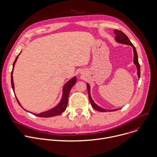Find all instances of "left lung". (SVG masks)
Here are the masks:
<instances>
[{
    "label": "left lung",
    "instance_id": "obj_1",
    "mask_svg": "<svg viewBox=\"0 0 157 157\" xmlns=\"http://www.w3.org/2000/svg\"><path fill=\"white\" fill-rule=\"evenodd\" d=\"M114 33L116 34V37H115V40L116 41L119 43H121V44H127V45H129L131 46L133 48V51H134V64L136 66L137 69V75L139 78H140V64L139 63V60H138V56H137V53L136 49V48L134 47V46L132 44V43L131 42V41L129 40V39L128 38V37L125 35L122 31H120V30H117V29H114ZM87 85V90H88V98L90 100V102L92 106V107L95 109L97 111H101V112H108V111H116L120 109H106L104 108H102L101 107L98 106L95 102L93 101V99L91 97V95H90V87L88 83H86Z\"/></svg>",
    "mask_w": 157,
    "mask_h": 157
}]
</instances>
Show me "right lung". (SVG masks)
Segmentation results:
<instances>
[{
  "mask_svg": "<svg viewBox=\"0 0 157 157\" xmlns=\"http://www.w3.org/2000/svg\"><path fill=\"white\" fill-rule=\"evenodd\" d=\"M21 53V52H20V54ZM20 54L17 56V57H16L13 64V69H12V71L11 73V83H12V87L13 89V91L14 92V83H13V69H14V66L15 64V62L18 57V56L20 55ZM77 82V78L75 76L74 77H73L72 78H71L69 81H68L64 86L63 87V90H62V97L61 98L60 101L59 102V103L54 108L45 111V112H43L41 113L40 114H35V113H32L33 114H34L35 116H38V117H53V116H56L57 115L60 114L61 113H63L67 108V103H68V99H69V93L71 91V88H72V86L75 85V83ZM17 101L18 102V103L19 104V105L24 109L20 105L19 101L18 100L17 98L16 97ZM26 111H27L26 110H25ZM31 113V112H30Z\"/></svg>",
  "mask_w": 157,
  "mask_h": 157,
  "instance_id": "obj_1",
  "label": "right lung"
}]
</instances>
